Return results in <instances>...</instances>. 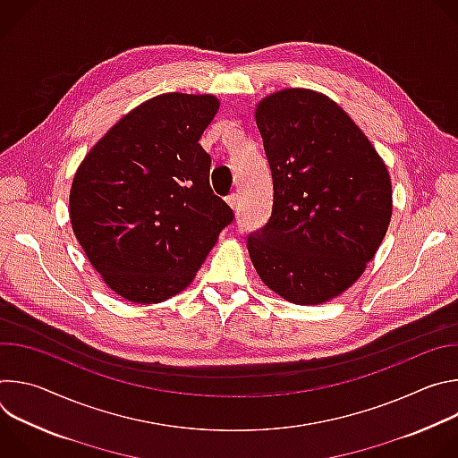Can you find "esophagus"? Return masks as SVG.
<instances>
[{"mask_svg": "<svg viewBox=\"0 0 458 458\" xmlns=\"http://www.w3.org/2000/svg\"><path fill=\"white\" fill-rule=\"evenodd\" d=\"M226 203H228V207H230L232 210H235V208L239 207V195L232 191V193L228 195V198H226Z\"/></svg>", "mask_w": 458, "mask_h": 458, "instance_id": "obj_1", "label": "esophagus"}]
</instances>
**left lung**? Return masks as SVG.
<instances>
[{
  "label": "left lung",
  "mask_w": 458,
  "mask_h": 458,
  "mask_svg": "<svg viewBox=\"0 0 458 458\" xmlns=\"http://www.w3.org/2000/svg\"><path fill=\"white\" fill-rule=\"evenodd\" d=\"M255 123L274 179L267 226L248 253L272 292L322 304L346 292L375 257L391 219L387 166L328 96L283 89L260 99Z\"/></svg>",
  "instance_id": "8db88e82"
}]
</instances>
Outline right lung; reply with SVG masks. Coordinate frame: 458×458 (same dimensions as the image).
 <instances>
[{
  "mask_svg": "<svg viewBox=\"0 0 458 458\" xmlns=\"http://www.w3.org/2000/svg\"><path fill=\"white\" fill-rule=\"evenodd\" d=\"M217 110L212 94H159L124 114L74 174V235L128 302L157 304L188 288L233 221L199 145Z\"/></svg>",
  "mask_w": 458,
  "mask_h": 458,
  "instance_id": "right-lung-1",
  "label": "right lung"
}]
</instances>
